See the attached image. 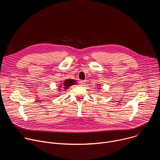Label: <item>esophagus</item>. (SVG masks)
<instances>
[{
    "mask_svg": "<svg viewBox=\"0 0 160 160\" xmlns=\"http://www.w3.org/2000/svg\"><path fill=\"white\" fill-rule=\"evenodd\" d=\"M80 85H82V86H83V85H84V84L85 83V80H81V81H80Z\"/></svg>",
    "mask_w": 160,
    "mask_h": 160,
    "instance_id": "34e87169",
    "label": "esophagus"
}]
</instances>
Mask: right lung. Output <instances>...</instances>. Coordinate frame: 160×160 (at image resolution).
Masks as SVG:
<instances>
[{
    "mask_svg": "<svg viewBox=\"0 0 160 160\" xmlns=\"http://www.w3.org/2000/svg\"><path fill=\"white\" fill-rule=\"evenodd\" d=\"M76 81L74 80H72V79H68V80H66L63 83V86H64V89H67L68 87H70L71 85H73L75 83ZM61 90V89H60Z\"/></svg>",
    "mask_w": 160,
    "mask_h": 160,
    "instance_id": "1",
    "label": "right lung"
}]
</instances>
